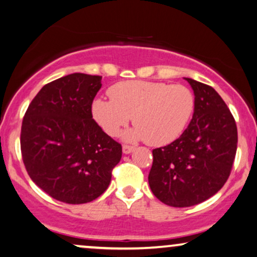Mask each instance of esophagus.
Returning a JSON list of instances; mask_svg holds the SVG:
<instances>
[{"instance_id":"esophagus-1","label":"esophagus","mask_w":257,"mask_h":257,"mask_svg":"<svg viewBox=\"0 0 257 257\" xmlns=\"http://www.w3.org/2000/svg\"><path fill=\"white\" fill-rule=\"evenodd\" d=\"M123 153L124 154H131V153L134 151V146H129V145H123Z\"/></svg>"}]
</instances>
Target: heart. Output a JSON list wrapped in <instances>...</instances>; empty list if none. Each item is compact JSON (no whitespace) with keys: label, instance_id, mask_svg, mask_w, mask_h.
Masks as SVG:
<instances>
[{"label":"heart","instance_id":"obj_1","mask_svg":"<svg viewBox=\"0 0 257 257\" xmlns=\"http://www.w3.org/2000/svg\"><path fill=\"white\" fill-rule=\"evenodd\" d=\"M110 98L92 102V116L110 136H117L133 121L135 128L126 140H142L151 146L171 144L181 135L194 111L196 98L190 87L181 84L126 80L109 89Z\"/></svg>","mask_w":257,"mask_h":257}]
</instances>
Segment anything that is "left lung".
<instances>
[{
    "label": "left lung",
    "instance_id": "8db88e82",
    "mask_svg": "<svg viewBox=\"0 0 257 257\" xmlns=\"http://www.w3.org/2000/svg\"><path fill=\"white\" fill-rule=\"evenodd\" d=\"M194 91L193 117L179 139L153 149L148 175L164 204L187 207L216 194L226 183L237 151L232 113L212 86L186 78Z\"/></svg>",
    "mask_w": 257,
    "mask_h": 257
}]
</instances>
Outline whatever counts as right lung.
<instances>
[{
    "label": "right lung",
    "instance_id": "right-lung-1",
    "mask_svg": "<svg viewBox=\"0 0 257 257\" xmlns=\"http://www.w3.org/2000/svg\"><path fill=\"white\" fill-rule=\"evenodd\" d=\"M102 77L72 73L48 83L26 111L21 154L31 179L67 204L95 200L108 188L122 146L92 118Z\"/></svg>",
    "mask_w": 257,
    "mask_h": 257
}]
</instances>
